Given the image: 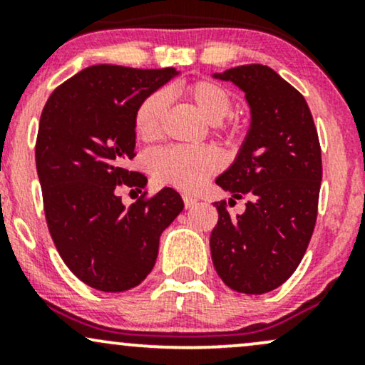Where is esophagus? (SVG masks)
Listing matches in <instances>:
<instances>
[{
	"instance_id": "1",
	"label": "esophagus",
	"mask_w": 365,
	"mask_h": 365,
	"mask_svg": "<svg viewBox=\"0 0 365 365\" xmlns=\"http://www.w3.org/2000/svg\"><path fill=\"white\" fill-rule=\"evenodd\" d=\"M183 204H185V209H190V207H194L195 204H197V199H194V197L183 195Z\"/></svg>"
}]
</instances>
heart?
Wrapping results in <instances>:
<instances>
[{
    "instance_id": "1",
    "label": "heart",
    "mask_w": 365,
    "mask_h": 365,
    "mask_svg": "<svg viewBox=\"0 0 365 365\" xmlns=\"http://www.w3.org/2000/svg\"><path fill=\"white\" fill-rule=\"evenodd\" d=\"M180 92H182L183 99L190 103L197 113L207 123L212 125L216 132L223 133V135L235 133V128L223 121L232 110V98L223 87L215 82L199 81L182 87ZM165 110L166 98L163 92H153L139 104L135 116H133V127L140 139H156L159 130H161ZM149 168L159 183L192 192L207 177L220 170V158L215 150L207 148H166L150 154Z\"/></svg>"
}]
</instances>
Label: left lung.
Masks as SVG:
<instances>
[{
  "mask_svg": "<svg viewBox=\"0 0 365 365\" xmlns=\"http://www.w3.org/2000/svg\"><path fill=\"white\" fill-rule=\"evenodd\" d=\"M212 78L237 86L250 108L235 161L216 178L233 199L249 202L237 216L216 202L212 264L232 290L261 295L290 278L311 242L322 180L319 139L304 96L269 66L242 65Z\"/></svg>",
  "mask_w": 365,
  "mask_h": 365,
  "instance_id": "8db88e82",
  "label": "left lung"
}]
</instances>
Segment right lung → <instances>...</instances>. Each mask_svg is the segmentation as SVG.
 Masks as SVG:
<instances>
[{
	"label": "right lung",
	"mask_w": 365,
	"mask_h": 365,
	"mask_svg": "<svg viewBox=\"0 0 365 365\" xmlns=\"http://www.w3.org/2000/svg\"><path fill=\"white\" fill-rule=\"evenodd\" d=\"M177 75L175 68L89 66L61 83L41 115L36 168L49 233L70 271L96 290L125 292L144 282L159 237L183 209L170 187L128 209L116 194L121 183H148L125 168L135 156L133 116Z\"/></svg>",
	"instance_id": "obj_1"
}]
</instances>
